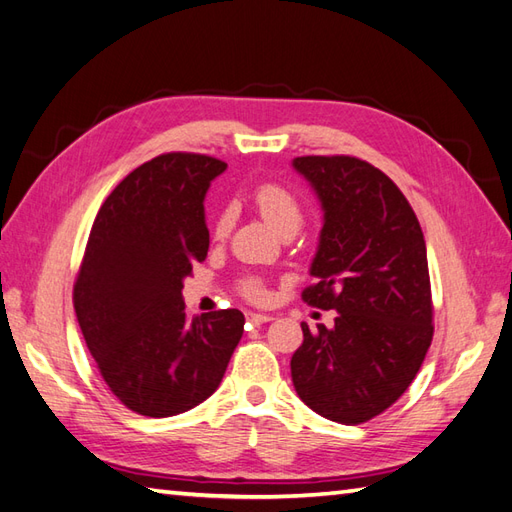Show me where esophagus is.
Segmentation results:
<instances>
[{"label": "esophagus", "mask_w": 512, "mask_h": 512, "mask_svg": "<svg viewBox=\"0 0 512 512\" xmlns=\"http://www.w3.org/2000/svg\"><path fill=\"white\" fill-rule=\"evenodd\" d=\"M246 320L251 325H261V323H268V320H272L270 314H255V312H248L246 314Z\"/></svg>", "instance_id": "obj_1"}]
</instances>
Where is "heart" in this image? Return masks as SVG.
I'll return each instance as SVG.
<instances>
[{
  "instance_id": "heart-1",
  "label": "heart",
  "mask_w": 512,
  "mask_h": 512,
  "mask_svg": "<svg viewBox=\"0 0 512 512\" xmlns=\"http://www.w3.org/2000/svg\"><path fill=\"white\" fill-rule=\"evenodd\" d=\"M255 207L261 213L272 229L281 235H294L303 227L305 220V209L301 205V200L296 198L288 187L281 183H259L253 192ZM233 222V209L224 207L216 216V222H213V233L216 237H224L231 229ZM237 290L248 301L261 303L268 299V290L261 279L257 277H244L240 283H237Z\"/></svg>"
}]
</instances>
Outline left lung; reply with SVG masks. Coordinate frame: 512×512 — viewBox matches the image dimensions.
<instances>
[{
    "instance_id": "left-lung-1",
    "label": "left lung",
    "mask_w": 512,
    "mask_h": 512,
    "mask_svg": "<svg viewBox=\"0 0 512 512\" xmlns=\"http://www.w3.org/2000/svg\"><path fill=\"white\" fill-rule=\"evenodd\" d=\"M323 202L325 224L303 301L336 310L334 329L305 323L292 382L320 417L360 425L417 377L434 336L430 270L408 198L375 165L349 154L296 157Z\"/></svg>"
}]
</instances>
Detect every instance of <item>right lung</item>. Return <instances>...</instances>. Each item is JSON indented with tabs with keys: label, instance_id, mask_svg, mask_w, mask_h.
<instances>
[{
	"label": "right lung",
	"instance_id": "add662e5",
	"mask_svg": "<svg viewBox=\"0 0 512 512\" xmlns=\"http://www.w3.org/2000/svg\"><path fill=\"white\" fill-rule=\"evenodd\" d=\"M227 163L165 152L106 196L74 283V310L113 395L144 417L192 410L220 386L242 338L244 314L189 318L183 279L205 261L202 200Z\"/></svg>",
	"mask_w": 512,
	"mask_h": 512
}]
</instances>
